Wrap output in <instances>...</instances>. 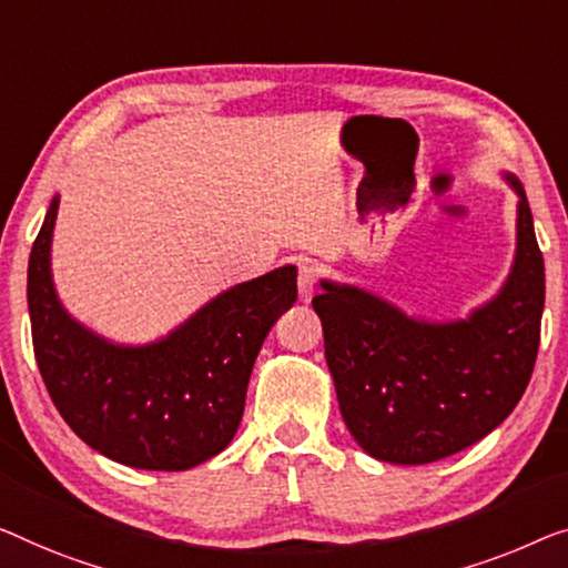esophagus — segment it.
<instances>
[{
    "instance_id": "obj_1",
    "label": "esophagus",
    "mask_w": 568,
    "mask_h": 568,
    "mask_svg": "<svg viewBox=\"0 0 568 568\" xmlns=\"http://www.w3.org/2000/svg\"><path fill=\"white\" fill-rule=\"evenodd\" d=\"M313 291H316V267L308 260H303L298 265V293L301 301H311Z\"/></svg>"
}]
</instances>
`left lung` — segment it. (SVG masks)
Wrapping results in <instances>:
<instances>
[{
	"mask_svg": "<svg viewBox=\"0 0 568 568\" xmlns=\"http://www.w3.org/2000/svg\"><path fill=\"white\" fill-rule=\"evenodd\" d=\"M510 273L464 318L413 316L383 295L321 277L313 311L342 418L362 452L428 464L477 444L526 393L540 342L546 273L523 183Z\"/></svg>",
	"mask_w": 568,
	"mask_h": 568,
	"instance_id": "obj_1",
	"label": "left lung"
}]
</instances>
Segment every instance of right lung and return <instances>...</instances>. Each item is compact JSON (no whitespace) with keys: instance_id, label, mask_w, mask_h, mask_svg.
<instances>
[{"instance_id":"1","label":"right lung","mask_w":568,"mask_h":568,"mask_svg":"<svg viewBox=\"0 0 568 568\" xmlns=\"http://www.w3.org/2000/svg\"><path fill=\"white\" fill-rule=\"evenodd\" d=\"M53 196L30 252L28 308L45 387L73 434L106 459L185 471L222 454L240 428L260 346L298 298L295 265L236 283L171 332L120 344L71 316L58 298Z\"/></svg>"}]
</instances>
